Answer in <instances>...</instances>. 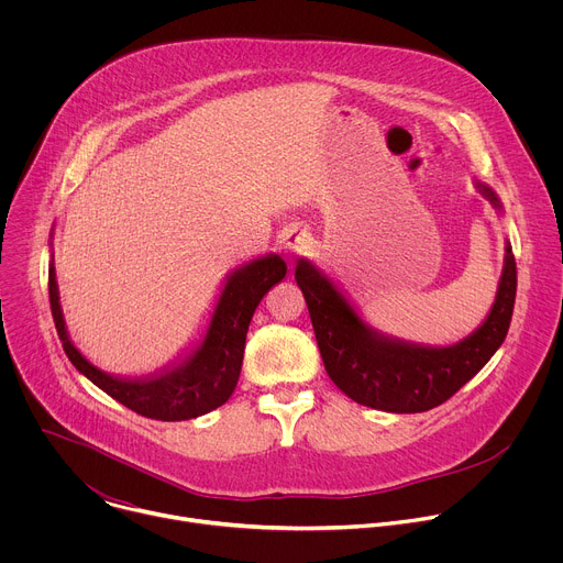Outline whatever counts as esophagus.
Wrapping results in <instances>:
<instances>
[{"instance_id":"1","label":"esophagus","mask_w":563,"mask_h":563,"mask_svg":"<svg viewBox=\"0 0 563 563\" xmlns=\"http://www.w3.org/2000/svg\"><path fill=\"white\" fill-rule=\"evenodd\" d=\"M309 238H311V233L305 227H289V229H285V233L280 238V250L289 256H296L302 250H307Z\"/></svg>"}]
</instances>
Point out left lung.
<instances>
[{
	"instance_id": "left-lung-1",
	"label": "left lung",
	"mask_w": 563,
	"mask_h": 563,
	"mask_svg": "<svg viewBox=\"0 0 563 563\" xmlns=\"http://www.w3.org/2000/svg\"><path fill=\"white\" fill-rule=\"evenodd\" d=\"M478 194L501 209L499 198L486 185ZM296 283L302 289L316 343L330 378L356 404L396 412H428L454 396L504 343L517 296V263L506 247L497 300L472 336L452 347H419L389 341L367 330L347 300L313 265L300 261Z\"/></svg>"
}]
</instances>
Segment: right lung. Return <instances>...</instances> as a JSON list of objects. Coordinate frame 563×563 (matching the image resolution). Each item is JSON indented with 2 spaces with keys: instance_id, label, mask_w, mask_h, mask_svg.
<instances>
[{
  "instance_id": "add662e5",
  "label": "right lung",
  "mask_w": 563,
  "mask_h": 563,
  "mask_svg": "<svg viewBox=\"0 0 563 563\" xmlns=\"http://www.w3.org/2000/svg\"><path fill=\"white\" fill-rule=\"evenodd\" d=\"M285 274L287 265L278 256L258 258L233 272L198 352L174 372L137 380L102 374L73 347L64 328L53 267L48 269V300L55 330L68 361L91 383L140 417L155 421H187L220 408L233 394L240 367H243L250 320L263 296L280 283Z\"/></svg>"
}]
</instances>
